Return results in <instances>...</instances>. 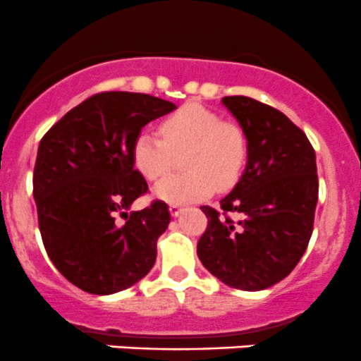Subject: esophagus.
<instances>
[{"label":"esophagus","instance_id":"1","mask_svg":"<svg viewBox=\"0 0 361 361\" xmlns=\"http://www.w3.org/2000/svg\"><path fill=\"white\" fill-rule=\"evenodd\" d=\"M169 210L172 216H179V214L182 212V205H179V203H172V205L169 207Z\"/></svg>","mask_w":361,"mask_h":361}]
</instances>
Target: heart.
<instances>
[{
  "mask_svg": "<svg viewBox=\"0 0 361 361\" xmlns=\"http://www.w3.org/2000/svg\"><path fill=\"white\" fill-rule=\"evenodd\" d=\"M161 137L140 131L131 145L133 165L147 180L169 176L182 154L188 172L159 182L154 192L170 203L198 202L219 189L230 188L247 159V135L238 124L221 119L219 114L198 103L180 106L159 126Z\"/></svg>",
  "mask_w": 361,
  "mask_h": 361,
  "instance_id": "1",
  "label": "heart"
}]
</instances>
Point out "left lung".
Returning a JSON list of instances; mask_svg holds the SVG:
<instances>
[{"label": "left lung", "instance_id": "left-lung-1", "mask_svg": "<svg viewBox=\"0 0 361 361\" xmlns=\"http://www.w3.org/2000/svg\"><path fill=\"white\" fill-rule=\"evenodd\" d=\"M223 103L247 135V166L219 209L203 205L198 258L226 286L259 291L290 276L309 245L319 182L316 152L283 112L247 96ZM231 213L241 216L237 221Z\"/></svg>", "mask_w": 361, "mask_h": 361}]
</instances>
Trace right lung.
<instances>
[{
	"label": "right lung",
	"instance_id": "obj_1",
	"mask_svg": "<svg viewBox=\"0 0 361 361\" xmlns=\"http://www.w3.org/2000/svg\"><path fill=\"white\" fill-rule=\"evenodd\" d=\"M173 109L142 92H98L64 114L40 140L33 196L42 240L56 269L87 293L126 290L154 265L170 212L163 200L124 212L149 191L135 170L131 145L145 124Z\"/></svg>",
	"mask_w": 361,
	"mask_h": 361
}]
</instances>
